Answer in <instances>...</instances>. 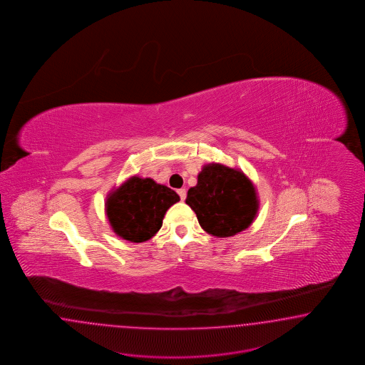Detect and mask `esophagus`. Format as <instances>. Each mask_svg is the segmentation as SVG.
I'll return each mask as SVG.
<instances>
[{
    "mask_svg": "<svg viewBox=\"0 0 365 365\" xmlns=\"http://www.w3.org/2000/svg\"><path fill=\"white\" fill-rule=\"evenodd\" d=\"M178 194H179V197H180L182 200H185V199H186V195H187L186 188H179V190H178Z\"/></svg>",
    "mask_w": 365,
    "mask_h": 365,
    "instance_id": "obj_1",
    "label": "esophagus"
}]
</instances>
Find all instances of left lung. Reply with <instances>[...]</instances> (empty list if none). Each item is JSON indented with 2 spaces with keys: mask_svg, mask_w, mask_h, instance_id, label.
<instances>
[{
  "mask_svg": "<svg viewBox=\"0 0 365 365\" xmlns=\"http://www.w3.org/2000/svg\"><path fill=\"white\" fill-rule=\"evenodd\" d=\"M186 203L197 214L202 229L221 238L247 229L258 210L255 188L249 178L218 163L203 167L197 186L187 191Z\"/></svg>",
  "mask_w": 365,
  "mask_h": 365,
  "instance_id": "8db88e82",
  "label": "left lung"
}]
</instances>
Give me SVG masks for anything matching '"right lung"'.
Wrapping results in <instances>:
<instances>
[{
    "label": "right lung",
    "instance_id": "obj_1",
    "mask_svg": "<svg viewBox=\"0 0 365 365\" xmlns=\"http://www.w3.org/2000/svg\"><path fill=\"white\" fill-rule=\"evenodd\" d=\"M179 200L174 190L151 178L133 177L107 199V217L113 232L131 242L150 240L162 227L166 211Z\"/></svg>",
    "mask_w": 365,
    "mask_h": 365
}]
</instances>
